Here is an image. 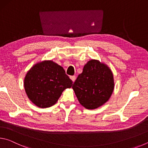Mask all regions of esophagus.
Wrapping results in <instances>:
<instances>
[{
    "label": "esophagus",
    "mask_w": 148,
    "mask_h": 148,
    "mask_svg": "<svg viewBox=\"0 0 148 148\" xmlns=\"http://www.w3.org/2000/svg\"><path fill=\"white\" fill-rule=\"evenodd\" d=\"M70 77H71V79L72 80V82H74L75 80H76V76H72Z\"/></svg>",
    "instance_id": "obj_1"
}]
</instances>
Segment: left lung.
<instances>
[{"instance_id":"8db88e82","label":"left lung","mask_w":148,"mask_h":148,"mask_svg":"<svg viewBox=\"0 0 148 148\" xmlns=\"http://www.w3.org/2000/svg\"><path fill=\"white\" fill-rule=\"evenodd\" d=\"M77 100L87 109L97 108L108 101L114 89L111 70L99 61L87 62L72 86Z\"/></svg>"}]
</instances>
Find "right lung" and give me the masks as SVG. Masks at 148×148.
<instances>
[{"instance_id": "right-lung-1", "label": "right lung", "mask_w": 148, "mask_h": 148, "mask_svg": "<svg viewBox=\"0 0 148 148\" xmlns=\"http://www.w3.org/2000/svg\"><path fill=\"white\" fill-rule=\"evenodd\" d=\"M72 81L62 66L52 61H44L34 65L26 74L24 87L32 103L42 108L53 106Z\"/></svg>"}]
</instances>
